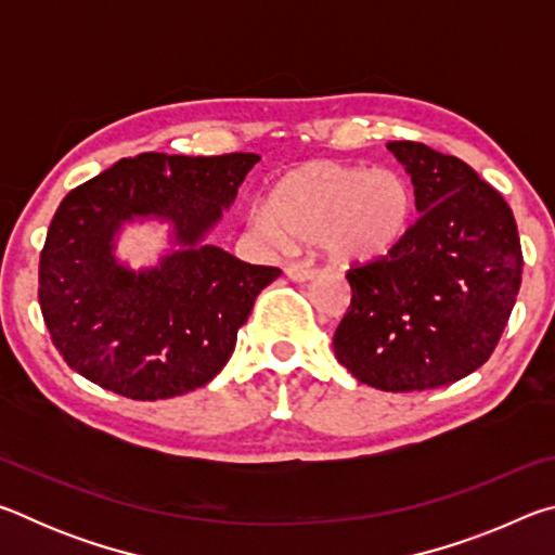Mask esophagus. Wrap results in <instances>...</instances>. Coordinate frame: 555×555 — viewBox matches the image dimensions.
Wrapping results in <instances>:
<instances>
[{
  "label": "esophagus",
  "mask_w": 555,
  "mask_h": 555,
  "mask_svg": "<svg viewBox=\"0 0 555 555\" xmlns=\"http://www.w3.org/2000/svg\"><path fill=\"white\" fill-rule=\"evenodd\" d=\"M318 269L315 267H308V264H288L286 267V276L291 281H311L315 279Z\"/></svg>",
  "instance_id": "34e87169"
}]
</instances>
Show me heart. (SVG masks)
I'll return each instance as SVG.
<instances>
[{
	"mask_svg": "<svg viewBox=\"0 0 555 555\" xmlns=\"http://www.w3.org/2000/svg\"><path fill=\"white\" fill-rule=\"evenodd\" d=\"M413 212V185L393 168L308 162L251 205L249 224L271 244H318L337 264H370L399 247Z\"/></svg>",
	"mask_w": 555,
	"mask_h": 555,
	"instance_id": "heart-1",
	"label": "heart"
}]
</instances>
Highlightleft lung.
<instances>
[{
  "instance_id": "8db88e82",
  "label": "left lung",
  "mask_w": 555,
  "mask_h": 555,
  "mask_svg": "<svg viewBox=\"0 0 555 555\" xmlns=\"http://www.w3.org/2000/svg\"><path fill=\"white\" fill-rule=\"evenodd\" d=\"M416 193L418 220L384 259L352 267V300L333 350L382 391L453 384L490 360L521 286L512 208L455 156L389 142Z\"/></svg>"
}]
</instances>
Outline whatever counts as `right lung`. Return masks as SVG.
I'll return each mask as SVG.
<instances>
[{"mask_svg": "<svg viewBox=\"0 0 555 555\" xmlns=\"http://www.w3.org/2000/svg\"><path fill=\"white\" fill-rule=\"evenodd\" d=\"M257 154L121 158L65 195L39 261V304L68 367L137 401L205 387L261 288L281 271L205 244ZM172 224L177 249L134 272L114 257L127 221Z\"/></svg>", "mask_w": 555, "mask_h": 555, "instance_id": "1", "label": "right lung"}]
</instances>
